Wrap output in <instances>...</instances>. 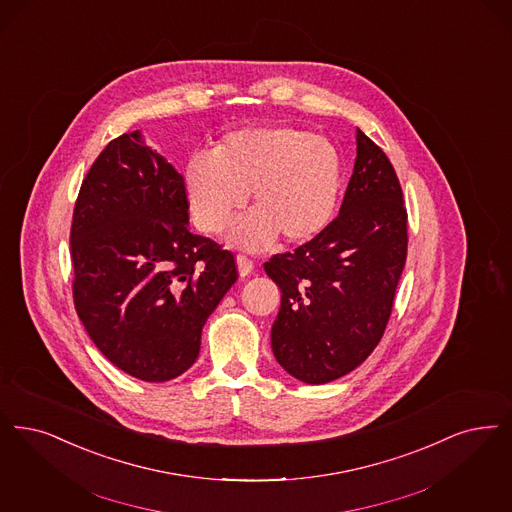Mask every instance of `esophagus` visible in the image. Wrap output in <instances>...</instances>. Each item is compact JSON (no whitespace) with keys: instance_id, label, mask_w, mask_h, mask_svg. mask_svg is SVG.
Returning <instances> with one entry per match:
<instances>
[{"instance_id":"1","label":"esophagus","mask_w":512,"mask_h":512,"mask_svg":"<svg viewBox=\"0 0 512 512\" xmlns=\"http://www.w3.org/2000/svg\"><path fill=\"white\" fill-rule=\"evenodd\" d=\"M236 263H238V270H240V276H247V274H251V270H253V261L246 257V255H238L236 257Z\"/></svg>"}]
</instances>
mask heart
Segmentation results:
<instances>
[{"instance_id":"heart-1","label":"heart","mask_w":512,"mask_h":512,"mask_svg":"<svg viewBox=\"0 0 512 512\" xmlns=\"http://www.w3.org/2000/svg\"><path fill=\"white\" fill-rule=\"evenodd\" d=\"M343 179L337 146L297 127L234 131L211 154H194L184 167V192L196 226L223 230L246 204L255 209L232 228V240L259 249L276 236L305 244L328 228Z\"/></svg>"}]
</instances>
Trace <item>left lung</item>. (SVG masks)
<instances>
[{
	"label": "left lung",
	"mask_w": 512,
	"mask_h": 512,
	"mask_svg": "<svg viewBox=\"0 0 512 512\" xmlns=\"http://www.w3.org/2000/svg\"><path fill=\"white\" fill-rule=\"evenodd\" d=\"M408 257V211L387 154L356 131V162L328 228L266 261L282 291L270 341L278 364L308 385L335 381L379 345Z\"/></svg>",
	"instance_id": "left-lung-1"
}]
</instances>
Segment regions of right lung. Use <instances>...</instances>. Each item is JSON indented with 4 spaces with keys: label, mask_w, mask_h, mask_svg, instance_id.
<instances>
[{
    "label": "right lung",
    "mask_w": 512,
    "mask_h": 512,
    "mask_svg": "<svg viewBox=\"0 0 512 512\" xmlns=\"http://www.w3.org/2000/svg\"><path fill=\"white\" fill-rule=\"evenodd\" d=\"M83 328L125 373L164 383L200 354L202 328L238 280L236 257L188 228L184 177L141 133L106 144L70 228Z\"/></svg>",
    "instance_id": "obj_1"
}]
</instances>
